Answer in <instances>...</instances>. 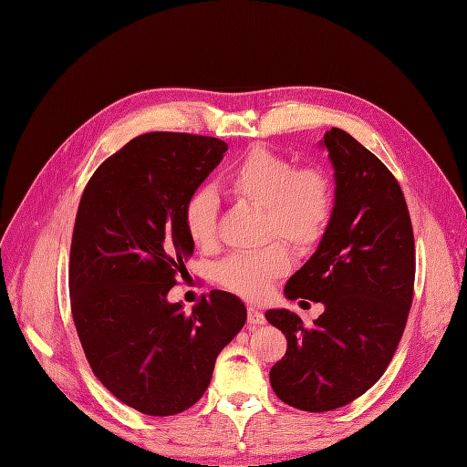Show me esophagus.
Here are the masks:
<instances>
[{
	"instance_id": "1",
	"label": "esophagus",
	"mask_w": 467,
	"mask_h": 467,
	"mask_svg": "<svg viewBox=\"0 0 467 467\" xmlns=\"http://www.w3.org/2000/svg\"><path fill=\"white\" fill-rule=\"evenodd\" d=\"M248 322L254 324V327H259V324H265V315L255 307H248Z\"/></svg>"
}]
</instances>
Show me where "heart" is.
I'll list each match as a JSON object with an SVG mask.
<instances>
[{
    "label": "heart",
    "instance_id": "heart-1",
    "mask_svg": "<svg viewBox=\"0 0 467 467\" xmlns=\"http://www.w3.org/2000/svg\"><path fill=\"white\" fill-rule=\"evenodd\" d=\"M233 196L265 210V234L296 248H311L327 233L332 217V185L320 168H297L292 160L255 147L227 173ZM217 204L210 191H196L185 204V231L196 248L215 242ZM290 269L286 248L278 242L257 252H236L219 263L217 278L231 292L259 299L271 282Z\"/></svg>",
    "mask_w": 467,
    "mask_h": 467
}]
</instances>
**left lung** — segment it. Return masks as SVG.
<instances>
[{"mask_svg":"<svg viewBox=\"0 0 467 467\" xmlns=\"http://www.w3.org/2000/svg\"><path fill=\"white\" fill-rule=\"evenodd\" d=\"M320 147L334 168V208L315 254L284 286L288 299L320 301L306 327L297 313L265 318L288 341L271 368L276 397L306 412H328L367 393L393 358L414 294V234L393 173L339 128Z\"/></svg>","mask_w":467,"mask_h":467,"instance_id":"8db88e82","label":"left lung"}]
</instances>
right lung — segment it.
I'll return each mask as SVG.
<instances>
[{
	"instance_id": "1",
	"label": "right lung",
	"mask_w": 467,
	"mask_h": 467,
	"mask_svg": "<svg viewBox=\"0 0 467 467\" xmlns=\"http://www.w3.org/2000/svg\"><path fill=\"white\" fill-rule=\"evenodd\" d=\"M227 149L215 137L139 135L99 166L79 200L68 275L76 330L99 381L147 416L191 409L248 317L223 290L191 313L168 301L194 252L185 204Z\"/></svg>"
}]
</instances>
